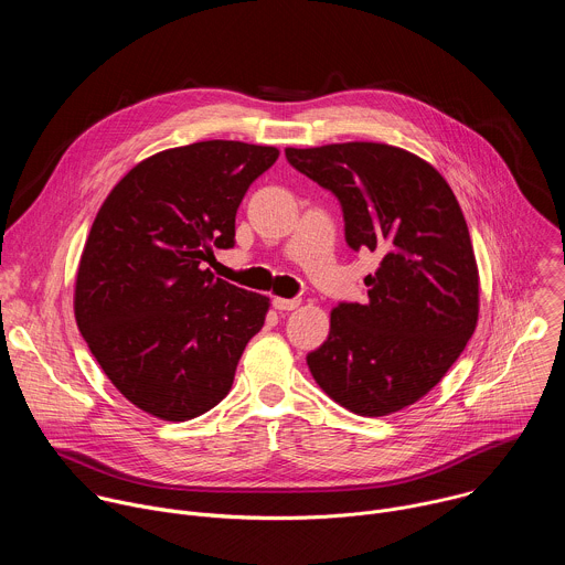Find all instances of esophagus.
Wrapping results in <instances>:
<instances>
[{"label": "esophagus", "mask_w": 565, "mask_h": 565, "mask_svg": "<svg viewBox=\"0 0 565 565\" xmlns=\"http://www.w3.org/2000/svg\"><path fill=\"white\" fill-rule=\"evenodd\" d=\"M299 299H284V297H275L273 299V306L277 308V310H295V308H299Z\"/></svg>", "instance_id": "1"}]
</instances>
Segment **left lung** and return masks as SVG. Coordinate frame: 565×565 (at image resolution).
<instances>
[{"mask_svg":"<svg viewBox=\"0 0 565 565\" xmlns=\"http://www.w3.org/2000/svg\"><path fill=\"white\" fill-rule=\"evenodd\" d=\"M288 163L331 190L347 244L382 257L366 303H340L306 362L329 397L358 416H388L427 395L478 321V266L462 210L440 172L384 142L286 149Z\"/></svg>","mask_w":565,"mask_h":565,"instance_id":"8db88e82","label":"left lung"}]
</instances>
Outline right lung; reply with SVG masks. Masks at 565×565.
Wrapping results in <instances>:
<instances>
[{
    "instance_id": "right-lung-1",
    "label": "right lung",
    "mask_w": 565,
    "mask_h": 565,
    "mask_svg": "<svg viewBox=\"0 0 565 565\" xmlns=\"http://www.w3.org/2000/svg\"><path fill=\"white\" fill-rule=\"evenodd\" d=\"M277 147L203 140L131 168L79 257L77 329L111 384L149 416L192 420L227 395L270 299L205 268L234 246L241 199Z\"/></svg>"
}]
</instances>
